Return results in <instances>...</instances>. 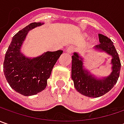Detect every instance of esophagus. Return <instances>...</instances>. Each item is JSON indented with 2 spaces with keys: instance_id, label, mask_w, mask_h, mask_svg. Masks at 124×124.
I'll use <instances>...</instances> for the list:
<instances>
[{
  "instance_id": "obj_1",
  "label": "esophagus",
  "mask_w": 124,
  "mask_h": 124,
  "mask_svg": "<svg viewBox=\"0 0 124 124\" xmlns=\"http://www.w3.org/2000/svg\"><path fill=\"white\" fill-rule=\"evenodd\" d=\"M74 50V46H72V45H70V46H69L68 48H67V52H68L69 53H72V52H73Z\"/></svg>"
}]
</instances>
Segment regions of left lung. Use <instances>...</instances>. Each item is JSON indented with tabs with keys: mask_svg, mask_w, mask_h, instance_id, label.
Here are the masks:
<instances>
[{
	"mask_svg": "<svg viewBox=\"0 0 124 124\" xmlns=\"http://www.w3.org/2000/svg\"><path fill=\"white\" fill-rule=\"evenodd\" d=\"M100 43L94 48L112 56V72L107 77L97 79L83 68V59L74 52L72 56V79L79 93L88 97H99L109 92L117 83L121 70V62L112 41L107 36L99 34Z\"/></svg>",
	"mask_w": 124,
	"mask_h": 124,
	"instance_id": "obj_1",
	"label": "left lung"
}]
</instances>
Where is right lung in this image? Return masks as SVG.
Here are the masks:
<instances>
[{
  "label": "right lung",
  "mask_w": 124,
  "mask_h": 124,
  "mask_svg": "<svg viewBox=\"0 0 124 124\" xmlns=\"http://www.w3.org/2000/svg\"><path fill=\"white\" fill-rule=\"evenodd\" d=\"M43 23H31L12 38L3 63V71L8 83L16 92L31 96L43 91L47 86L52 68L62 50L46 52L36 58H27L21 47L28 31Z\"/></svg>",
  "instance_id": "1"
}]
</instances>
